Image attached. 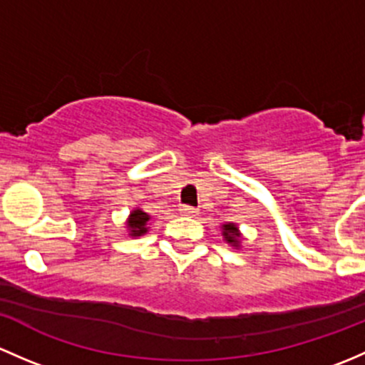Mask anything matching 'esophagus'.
Wrapping results in <instances>:
<instances>
[{
  "mask_svg": "<svg viewBox=\"0 0 365 365\" xmlns=\"http://www.w3.org/2000/svg\"><path fill=\"white\" fill-rule=\"evenodd\" d=\"M181 214H182V216L193 217V216H197V209L191 207V205H182V207H181Z\"/></svg>",
  "mask_w": 365,
  "mask_h": 365,
  "instance_id": "obj_1",
  "label": "esophagus"
}]
</instances>
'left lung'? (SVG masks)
Returning <instances> with one entry per match:
<instances>
[{
	"instance_id": "1",
	"label": "left lung",
	"mask_w": 365,
	"mask_h": 365,
	"mask_svg": "<svg viewBox=\"0 0 365 365\" xmlns=\"http://www.w3.org/2000/svg\"><path fill=\"white\" fill-rule=\"evenodd\" d=\"M223 235H225V240L230 244H234V246H239V230L235 225L228 223V225H223Z\"/></svg>"
}]
</instances>
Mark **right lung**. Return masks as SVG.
<instances>
[{
	"instance_id": "add662e5",
	"label": "right lung",
	"mask_w": 365,
	"mask_h": 365,
	"mask_svg": "<svg viewBox=\"0 0 365 365\" xmlns=\"http://www.w3.org/2000/svg\"><path fill=\"white\" fill-rule=\"evenodd\" d=\"M148 221H149V216L144 212V210L135 209L133 212L130 214V220H128V228H130L131 235H133V237L144 235L145 232H148V227H145Z\"/></svg>"
}]
</instances>
